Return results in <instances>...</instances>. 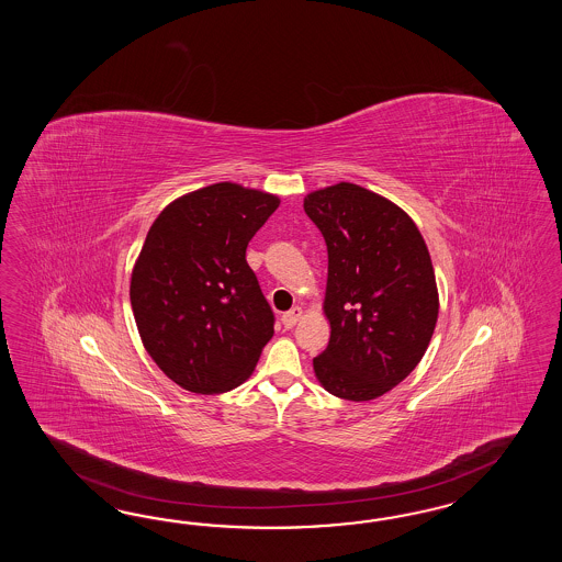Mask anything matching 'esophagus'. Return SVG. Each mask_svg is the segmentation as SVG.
Masks as SVG:
<instances>
[{
	"instance_id": "1",
	"label": "esophagus",
	"mask_w": 562,
	"mask_h": 562,
	"mask_svg": "<svg viewBox=\"0 0 562 562\" xmlns=\"http://www.w3.org/2000/svg\"><path fill=\"white\" fill-rule=\"evenodd\" d=\"M301 317H303V308H301V306H292L289 313L282 315V324L290 329V327H294V325L299 324Z\"/></svg>"
}]
</instances>
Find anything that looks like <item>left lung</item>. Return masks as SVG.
I'll use <instances>...</instances> for the list:
<instances>
[{
	"instance_id": "1",
	"label": "left lung",
	"mask_w": 562,
	"mask_h": 562,
	"mask_svg": "<svg viewBox=\"0 0 562 562\" xmlns=\"http://www.w3.org/2000/svg\"><path fill=\"white\" fill-rule=\"evenodd\" d=\"M305 212L327 245L331 336L315 376L336 397L369 402L402 383L432 338L439 292L425 238L400 205L346 181L311 191Z\"/></svg>"
}]
</instances>
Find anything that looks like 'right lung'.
I'll list each match as a JSON object with an SVG mask.
<instances>
[{
    "label": "right lung",
    "instance_id": "right-lung-1",
    "mask_svg": "<svg viewBox=\"0 0 562 562\" xmlns=\"http://www.w3.org/2000/svg\"><path fill=\"white\" fill-rule=\"evenodd\" d=\"M280 198L214 183L170 202L136 259L130 299L158 369L193 393L231 392L256 369L273 313L245 251Z\"/></svg>",
    "mask_w": 562,
    "mask_h": 562
}]
</instances>
